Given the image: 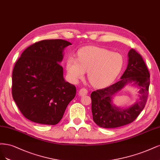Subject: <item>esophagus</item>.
<instances>
[{
    "mask_svg": "<svg viewBox=\"0 0 160 160\" xmlns=\"http://www.w3.org/2000/svg\"><path fill=\"white\" fill-rule=\"evenodd\" d=\"M78 94L81 96H84L88 94V90L86 88H82L80 90Z\"/></svg>",
    "mask_w": 160,
    "mask_h": 160,
    "instance_id": "1",
    "label": "esophagus"
}]
</instances>
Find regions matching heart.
I'll list each match as a JSON object with an SVG mask.
<instances>
[{"label": "heart", "mask_w": 160, "mask_h": 160, "mask_svg": "<svg viewBox=\"0 0 160 160\" xmlns=\"http://www.w3.org/2000/svg\"><path fill=\"white\" fill-rule=\"evenodd\" d=\"M123 63L124 59L120 53L96 46H87L79 50L78 58L70 56L67 60L66 69L73 81L83 78L88 72L91 84L102 87L116 79Z\"/></svg>", "instance_id": "obj_1"}]
</instances>
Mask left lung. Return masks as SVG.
I'll return each mask as SVG.
<instances>
[{"mask_svg": "<svg viewBox=\"0 0 160 160\" xmlns=\"http://www.w3.org/2000/svg\"><path fill=\"white\" fill-rule=\"evenodd\" d=\"M127 68L116 83L91 94L92 112L98 126L113 128L124 126L134 121L146 104L149 86V73L140 54L131 49L128 52ZM126 85L139 89L138 99L134 105L127 108L117 107L112 104V97Z\"/></svg>", "mask_w": 160, "mask_h": 160, "instance_id": "left-lung-1", "label": "left lung"}]
</instances>
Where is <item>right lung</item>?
<instances>
[{
    "label": "right lung",
    "mask_w": 160,
    "mask_h": 160,
    "mask_svg": "<svg viewBox=\"0 0 160 160\" xmlns=\"http://www.w3.org/2000/svg\"><path fill=\"white\" fill-rule=\"evenodd\" d=\"M69 45L72 44L62 39L41 40L26 48L15 64L12 97L29 120L57 124L75 97L76 87L64 80L59 64Z\"/></svg>",
    "instance_id": "add662e5"
}]
</instances>
